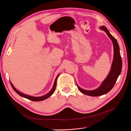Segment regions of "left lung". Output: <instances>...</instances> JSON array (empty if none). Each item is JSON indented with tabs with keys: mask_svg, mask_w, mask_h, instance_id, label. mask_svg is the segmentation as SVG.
Masks as SVG:
<instances>
[{
	"mask_svg": "<svg viewBox=\"0 0 131 131\" xmlns=\"http://www.w3.org/2000/svg\"><path fill=\"white\" fill-rule=\"evenodd\" d=\"M101 29L105 31L108 36L110 38L113 43L114 59L110 72L108 76L102 82L100 88L96 90L92 91L85 90L79 88V86L77 85L78 88L81 92L88 95V96L92 97L102 96V95L105 94L109 92L115 85V84L117 81V79L120 74L122 70V59L120 53L119 46L118 45L117 40L115 38L110 34L109 30L105 26H102L101 27Z\"/></svg>",
	"mask_w": 131,
	"mask_h": 131,
	"instance_id": "1",
	"label": "left lung"
}]
</instances>
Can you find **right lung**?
I'll return each instance as SVG.
<instances>
[{
	"label": "right lung",
	"mask_w": 131,
	"mask_h": 131,
	"mask_svg": "<svg viewBox=\"0 0 131 131\" xmlns=\"http://www.w3.org/2000/svg\"><path fill=\"white\" fill-rule=\"evenodd\" d=\"M59 74L57 75L56 79H55L54 80V84H53V86L52 87V89H51V90L50 91V92L46 94V95H45V96H41V97H33V96H28V95H26V94H23L22 93H21L20 92H19V91L18 90H17L16 89L14 86H13V85L11 84V82H10V84L11 85V86L12 88H13V89L14 90V91H15L18 94H19V96H21L23 97H24L25 98H27L28 99V100H29L30 101H35V102H38V101H43V100H46V99H47L48 97H50L51 95H52L53 92H54V90H55V89H56V82H57V79L58 78V77Z\"/></svg>",
	"instance_id": "add662e5"
}]
</instances>
